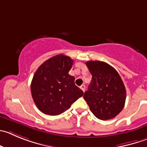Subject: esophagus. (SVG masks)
I'll list each match as a JSON object with an SVG mask.
<instances>
[{
  "mask_svg": "<svg viewBox=\"0 0 147 147\" xmlns=\"http://www.w3.org/2000/svg\"><path fill=\"white\" fill-rule=\"evenodd\" d=\"M80 88H81V89H82V90L83 91V92H84L85 89H86V86H85L84 84H83V85H82V86H80Z\"/></svg>",
  "mask_w": 147,
  "mask_h": 147,
  "instance_id": "obj_1",
  "label": "esophagus"
}]
</instances>
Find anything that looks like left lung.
I'll list each match as a JSON object with an SVG mask.
<instances>
[{
    "instance_id": "left-lung-1",
    "label": "left lung",
    "mask_w": 147,
    "mask_h": 147,
    "mask_svg": "<svg viewBox=\"0 0 147 147\" xmlns=\"http://www.w3.org/2000/svg\"><path fill=\"white\" fill-rule=\"evenodd\" d=\"M86 64L92 79L84 99L98 119L115 118L123 110L126 98V91L119 74L102 61H90Z\"/></svg>"
}]
</instances>
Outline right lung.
Returning <instances> with one entry per match:
<instances>
[{"label": "right lung", "mask_w": 147, "mask_h": 147, "mask_svg": "<svg viewBox=\"0 0 147 147\" xmlns=\"http://www.w3.org/2000/svg\"><path fill=\"white\" fill-rule=\"evenodd\" d=\"M74 61L60 54L45 61L36 71L31 83V92L39 110L58 115L82 97L83 91L75 85V77L68 74Z\"/></svg>", "instance_id": "obj_1"}]
</instances>
